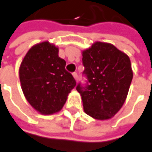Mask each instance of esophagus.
Returning a JSON list of instances; mask_svg holds the SVG:
<instances>
[{
  "label": "esophagus",
  "instance_id": "esophagus-1",
  "mask_svg": "<svg viewBox=\"0 0 152 152\" xmlns=\"http://www.w3.org/2000/svg\"><path fill=\"white\" fill-rule=\"evenodd\" d=\"M72 76H73V77L75 78V80H76V81H77V80H78V75H77V73H76V72H74V73L72 74Z\"/></svg>",
  "mask_w": 152,
  "mask_h": 152
}]
</instances>
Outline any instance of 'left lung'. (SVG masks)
Segmentation results:
<instances>
[{
    "instance_id": "left-lung-1",
    "label": "left lung",
    "mask_w": 152,
    "mask_h": 152,
    "mask_svg": "<svg viewBox=\"0 0 152 152\" xmlns=\"http://www.w3.org/2000/svg\"><path fill=\"white\" fill-rule=\"evenodd\" d=\"M83 74L87 84H78L84 112L95 119L106 120L122 107L133 78L130 60L108 43L95 42L82 51Z\"/></svg>"
}]
</instances>
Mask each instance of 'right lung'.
<instances>
[{"instance_id": "add662e5", "label": "right lung", "mask_w": 152, "mask_h": 152, "mask_svg": "<svg viewBox=\"0 0 152 152\" xmlns=\"http://www.w3.org/2000/svg\"><path fill=\"white\" fill-rule=\"evenodd\" d=\"M66 65L59 49L48 41L34 45L24 56L19 68L21 87L27 101L41 114L60 111L76 86Z\"/></svg>"}]
</instances>
